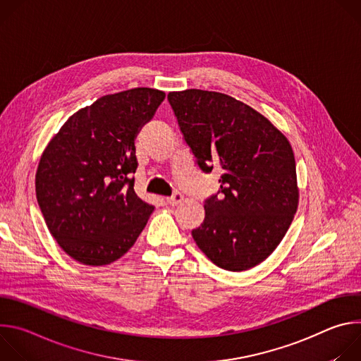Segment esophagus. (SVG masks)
I'll return each mask as SVG.
<instances>
[{"label":"esophagus","instance_id":"obj_1","mask_svg":"<svg viewBox=\"0 0 361 361\" xmlns=\"http://www.w3.org/2000/svg\"><path fill=\"white\" fill-rule=\"evenodd\" d=\"M183 200H184V195L181 192H174L171 197L167 198V202L174 207V205H178Z\"/></svg>","mask_w":361,"mask_h":361}]
</instances>
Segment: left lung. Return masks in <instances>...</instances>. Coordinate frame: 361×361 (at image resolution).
<instances>
[{
    "mask_svg": "<svg viewBox=\"0 0 361 361\" xmlns=\"http://www.w3.org/2000/svg\"><path fill=\"white\" fill-rule=\"evenodd\" d=\"M187 145L204 173H221V192L204 204L191 235L220 269L263 263L286 235L298 207L293 148L263 114L217 91L167 95Z\"/></svg>",
    "mask_w": 361,
    "mask_h": 361,
    "instance_id": "left-lung-1",
    "label": "left lung"
}]
</instances>
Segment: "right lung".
Instances as JSON below:
<instances>
[{
  "label": "right lung",
  "mask_w": 361,
  "mask_h": 361,
  "mask_svg": "<svg viewBox=\"0 0 361 361\" xmlns=\"http://www.w3.org/2000/svg\"><path fill=\"white\" fill-rule=\"evenodd\" d=\"M166 98L138 87L74 113L41 154L37 201L59 245L85 266H106L137 241L154 207L134 191V140Z\"/></svg>",
  "instance_id": "obj_1"
}]
</instances>
